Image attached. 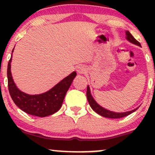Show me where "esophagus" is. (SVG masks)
Listing matches in <instances>:
<instances>
[{
  "label": "esophagus",
  "instance_id": "obj_1",
  "mask_svg": "<svg viewBox=\"0 0 155 155\" xmlns=\"http://www.w3.org/2000/svg\"><path fill=\"white\" fill-rule=\"evenodd\" d=\"M76 71H77L78 74H84V73L87 71L86 68L84 66V65H79V66L77 67V68H76Z\"/></svg>",
  "mask_w": 155,
  "mask_h": 155
}]
</instances>
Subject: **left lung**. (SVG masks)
Listing matches in <instances>:
<instances>
[{"instance_id": "1", "label": "left lung", "mask_w": 155, "mask_h": 155, "mask_svg": "<svg viewBox=\"0 0 155 155\" xmlns=\"http://www.w3.org/2000/svg\"><path fill=\"white\" fill-rule=\"evenodd\" d=\"M125 34L127 35L126 38H127V39L130 42H131V43L134 44H136V45L139 46V47H141L139 42H138V41H137L136 39L130 34V33L128 31H125ZM87 101L89 104L90 105V106H91V108L96 112V113H97L98 114H100L101 116L104 117H108V118H111V119L122 118V117H126L127 116V115L132 114L133 112L136 111L137 108H137L136 109L132 110V111H130L123 112V113H116V112H113V111L105 109V108L101 107V106H99V105L95 102V101L94 100L93 97H92L91 94H90V87H89V86H87Z\"/></svg>"}]
</instances>
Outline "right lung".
I'll use <instances>...</instances> for the list:
<instances>
[{
	"mask_svg": "<svg viewBox=\"0 0 155 155\" xmlns=\"http://www.w3.org/2000/svg\"><path fill=\"white\" fill-rule=\"evenodd\" d=\"M13 51L14 49L12 52ZM11 61L12 58L8 61L7 68L8 91L12 100L21 110L33 116L44 117L53 114L61 108L65 94L76 76L75 71L47 92L31 95L21 92L15 85L11 73Z\"/></svg>",
	"mask_w": 155,
	"mask_h": 155,
	"instance_id": "1",
	"label": "right lung"
}]
</instances>
